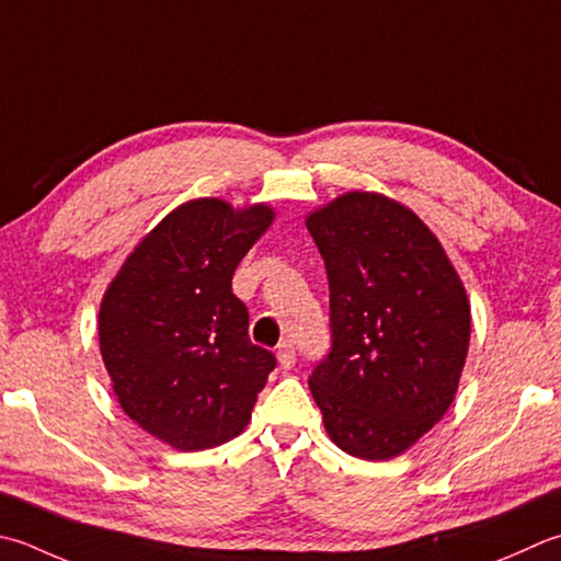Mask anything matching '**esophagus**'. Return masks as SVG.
<instances>
[{
    "mask_svg": "<svg viewBox=\"0 0 561 561\" xmlns=\"http://www.w3.org/2000/svg\"><path fill=\"white\" fill-rule=\"evenodd\" d=\"M277 359L282 369H291L296 365V350L291 343H282L277 347Z\"/></svg>",
    "mask_w": 561,
    "mask_h": 561,
    "instance_id": "obj_1",
    "label": "esophagus"
}]
</instances>
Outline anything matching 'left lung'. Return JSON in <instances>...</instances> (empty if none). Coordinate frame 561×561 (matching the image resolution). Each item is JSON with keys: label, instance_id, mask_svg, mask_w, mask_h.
<instances>
[{"label": "left lung", "instance_id": "8db88e82", "mask_svg": "<svg viewBox=\"0 0 561 561\" xmlns=\"http://www.w3.org/2000/svg\"><path fill=\"white\" fill-rule=\"evenodd\" d=\"M331 287L333 347L309 377L331 440L387 462L443 419L469 353V296L421 216L350 190L306 216Z\"/></svg>", "mask_w": 561, "mask_h": 561}]
</instances>
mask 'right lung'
Returning a JSON list of instances; mask_svg holds the SVG:
<instances>
[{
  "label": "right lung",
  "mask_w": 561,
  "mask_h": 561,
  "mask_svg": "<svg viewBox=\"0 0 561 561\" xmlns=\"http://www.w3.org/2000/svg\"><path fill=\"white\" fill-rule=\"evenodd\" d=\"M274 216L265 202H184L138 240L99 304V353L118 405L180 453L243 433L277 365L250 343L248 309L230 289Z\"/></svg>",
  "instance_id": "obj_1"
}]
</instances>
